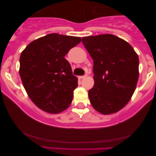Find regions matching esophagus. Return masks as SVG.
<instances>
[{
  "label": "esophagus",
  "instance_id": "1",
  "mask_svg": "<svg viewBox=\"0 0 156 156\" xmlns=\"http://www.w3.org/2000/svg\"><path fill=\"white\" fill-rule=\"evenodd\" d=\"M85 76H86V75H83V76H79V78H80V79H83V78H84V77H85Z\"/></svg>",
  "mask_w": 156,
  "mask_h": 156
}]
</instances>
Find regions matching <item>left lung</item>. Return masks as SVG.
<instances>
[{"instance_id": "1", "label": "left lung", "mask_w": 156, "mask_h": 156, "mask_svg": "<svg viewBox=\"0 0 156 156\" xmlns=\"http://www.w3.org/2000/svg\"><path fill=\"white\" fill-rule=\"evenodd\" d=\"M82 43L94 60V85L89 90L91 104L102 114L119 112L136 89L138 55L127 42L111 34L84 37Z\"/></svg>"}]
</instances>
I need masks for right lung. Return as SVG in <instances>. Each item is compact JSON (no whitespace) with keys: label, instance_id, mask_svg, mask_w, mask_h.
Wrapping results in <instances>:
<instances>
[{"label":"right lung","instance_id":"add662e5","mask_svg":"<svg viewBox=\"0 0 156 156\" xmlns=\"http://www.w3.org/2000/svg\"><path fill=\"white\" fill-rule=\"evenodd\" d=\"M82 38L51 33L34 40L20 57V76L27 95L44 112L58 114L69 107L78 86L65 56Z\"/></svg>","mask_w":156,"mask_h":156}]
</instances>
